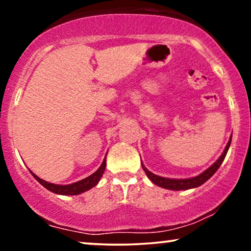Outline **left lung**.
Here are the masks:
<instances>
[{"mask_svg":"<svg viewBox=\"0 0 251 251\" xmlns=\"http://www.w3.org/2000/svg\"><path fill=\"white\" fill-rule=\"evenodd\" d=\"M231 140H232V136H231V138H229L227 145H226L224 152H223L221 157H219V159L216 161V162L212 164L210 168H208L204 173H202L201 175H199V176L194 177V178H188V179H170V178L156 176V175H154L151 173V171L147 170L144 166H143V169H144V171H145V174L147 175V177H149L154 184L157 185V186H160V187L168 188V190H174V191L188 190V188L198 187L203 183H205V181H207L209 178H210L212 175H214L216 171L218 170V168L221 167L222 162L224 161L225 156H226V153H227L228 147H229V145H231Z\"/></svg>","mask_w":251,"mask_h":251,"instance_id":"obj_1","label":"left lung"}]
</instances>
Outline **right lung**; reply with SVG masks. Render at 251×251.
Masks as SVG:
<instances>
[{"label":"right lung","instance_id":"add662e5","mask_svg":"<svg viewBox=\"0 0 251 251\" xmlns=\"http://www.w3.org/2000/svg\"><path fill=\"white\" fill-rule=\"evenodd\" d=\"M105 168H106V157L105 160L102 161L101 166L99 167V169L96 171V173L92 174L91 176H89L87 178H84V179L76 181V183L71 184V185H56L52 183H48V181L37 177L36 175H34L32 171H30V174L33 175V177L35 178V179L39 181L42 186L46 187L47 190H49L50 192H52V193L61 194V195H77L96 186V185L98 184V181L100 180L102 174H104L105 171Z\"/></svg>","mask_w":251,"mask_h":251}]
</instances>
